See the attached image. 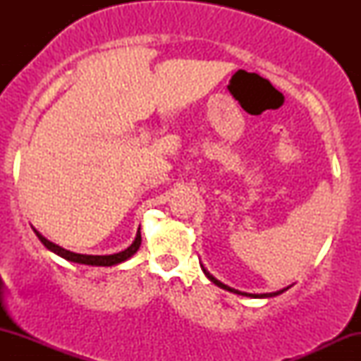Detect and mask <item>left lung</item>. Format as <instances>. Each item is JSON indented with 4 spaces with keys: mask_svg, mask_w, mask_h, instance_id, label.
<instances>
[{
    "mask_svg": "<svg viewBox=\"0 0 361 361\" xmlns=\"http://www.w3.org/2000/svg\"><path fill=\"white\" fill-rule=\"evenodd\" d=\"M200 267H202V271L205 273V276H207V279H209L210 281H212V283L217 285V287H221V288H224V290H227V292L238 293V295H243V297H251V299H270V297H276V295H280V293H283L285 290H288L290 287H292V285H290V287H287V288L276 290V292H270V293H247V292H239V290H235V288H231L229 285H224L222 281H219L217 279H215V276L210 275V273L207 271V268L204 267V264H200Z\"/></svg>",
    "mask_w": 361,
    "mask_h": 361,
    "instance_id": "obj_1",
    "label": "left lung"
}]
</instances>
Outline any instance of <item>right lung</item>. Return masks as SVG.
Wrapping results in <instances>:
<instances>
[{
    "label": "right lung",
    "mask_w": 361,
    "mask_h": 361,
    "mask_svg": "<svg viewBox=\"0 0 361 361\" xmlns=\"http://www.w3.org/2000/svg\"><path fill=\"white\" fill-rule=\"evenodd\" d=\"M32 229H34V227H32ZM34 233L37 234V238L40 239V243H42L49 251L56 252L57 256H61V258L71 261V263L90 264V267H114V264L123 263V261H127L128 258H132V256H134L135 252H137V250L140 247V243H142V238H140V227H139L137 234H135L134 243H132L130 246L127 247V250H123V251H120V252H114V255H103V256H98V255H80V252L68 251V250H64V247H61V246H57V244L51 243V241H49V239H45L44 235L40 234L37 229H34Z\"/></svg>",
    "instance_id": "1"
}]
</instances>
